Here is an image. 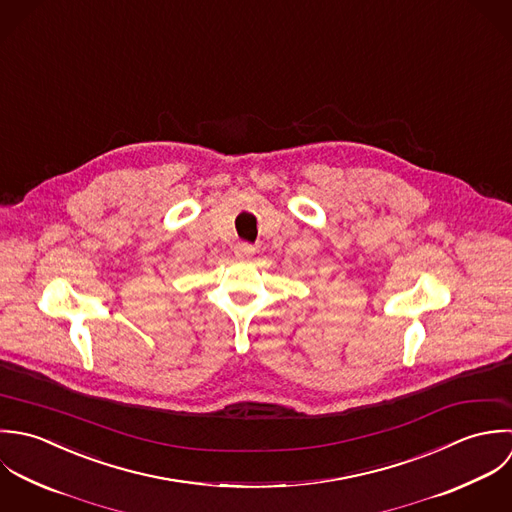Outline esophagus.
Here are the masks:
<instances>
[{
  "label": "esophagus",
  "mask_w": 512,
  "mask_h": 512,
  "mask_svg": "<svg viewBox=\"0 0 512 512\" xmlns=\"http://www.w3.org/2000/svg\"><path fill=\"white\" fill-rule=\"evenodd\" d=\"M233 251H235V255H237V257L247 259V257H251V255L255 253V247H253V245H249V243H237Z\"/></svg>",
  "instance_id": "esophagus-1"
}]
</instances>
